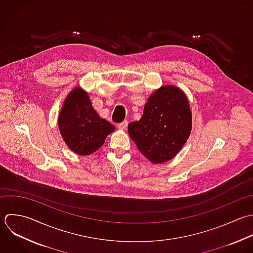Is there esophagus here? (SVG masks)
<instances>
[{
	"mask_svg": "<svg viewBox=\"0 0 253 253\" xmlns=\"http://www.w3.org/2000/svg\"><path fill=\"white\" fill-rule=\"evenodd\" d=\"M127 126H128V121H127V120H124L123 122H121V123H119V124L117 125V127H118L120 130H125V129L127 128Z\"/></svg>",
	"mask_w": 253,
	"mask_h": 253,
	"instance_id": "34e87169",
	"label": "esophagus"
}]
</instances>
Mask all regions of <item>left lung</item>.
<instances>
[{"label":"left lung","mask_w":253,"mask_h":253,"mask_svg":"<svg viewBox=\"0 0 253 253\" xmlns=\"http://www.w3.org/2000/svg\"><path fill=\"white\" fill-rule=\"evenodd\" d=\"M191 129L187 96L173 85H164L151 94L141 119L128 125L130 138L154 164L171 160L186 143Z\"/></svg>","instance_id":"obj_1"}]
</instances>
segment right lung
I'll list each match as a JSON object with an SVG mask.
<instances>
[{"label": "right lung", "mask_w": 253, "mask_h": 253, "mask_svg": "<svg viewBox=\"0 0 253 253\" xmlns=\"http://www.w3.org/2000/svg\"><path fill=\"white\" fill-rule=\"evenodd\" d=\"M58 127L67 146L80 156L94 153L115 130L112 124L98 116L87 93L81 87L74 88L66 97Z\"/></svg>", "instance_id": "add662e5"}]
</instances>
